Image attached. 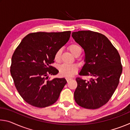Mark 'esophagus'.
<instances>
[{
    "label": "esophagus",
    "mask_w": 130,
    "mask_h": 130,
    "mask_svg": "<svg viewBox=\"0 0 130 130\" xmlns=\"http://www.w3.org/2000/svg\"><path fill=\"white\" fill-rule=\"evenodd\" d=\"M72 78H71V77H67V78H66V80H67V82H69V81L70 80H72Z\"/></svg>",
    "instance_id": "34e87169"
}]
</instances>
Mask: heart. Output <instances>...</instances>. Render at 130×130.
Here are the masks:
<instances>
[{
  "label": "heart",
  "instance_id": "obj_1",
  "mask_svg": "<svg viewBox=\"0 0 130 130\" xmlns=\"http://www.w3.org/2000/svg\"><path fill=\"white\" fill-rule=\"evenodd\" d=\"M69 51L72 53L73 56H75L76 54L81 53V48L80 46L77 44H72L70 45L69 47ZM61 54V50H57L54 56V60L58 61L60 60ZM59 70L61 75L67 77H70L75 73L77 71V67L76 65H69V64H62L59 67Z\"/></svg>",
  "mask_w": 130,
  "mask_h": 130
}]
</instances>
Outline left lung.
Wrapping results in <instances>:
<instances>
[{
	"label": "left lung",
	"instance_id": "obj_1",
	"mask_svg": "<svg viewBox=\"0 0 130 130\" xmlns=\"http://www.w3.org/2000/svg\"><path fill=\"white\" fill-rule=\"evenodd\" d=\"M72 36L85 52V64L79 73L89 80L76 78L74 98L77 104L87 109L105 105L113 95L122 72L118 50L104 35L90 30L73 32Z\"/></svg>",
	"mask_w": 130,
	"mask_h": 130
}]
</instances>
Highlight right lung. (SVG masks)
I'll use <instances>...</instances> for the list:
<instances>
[{
	"mask_svg": "<svg viewBox=\"0 0 130 130\" xmlns=\"http://www.w3.org/2000/svg\"><path fill=\"white\" fill-rule=\"evenodd\" d=\"M71 31L32 32L24 37L11 59L10 72L15 86L23 100L32 106L53 104L67 81L65 78L49 80L58 70L51 66L54 56L69 41Z\"/></svg>",
	"mask_w": 130,
	"mask_h": 130,
	"instance_id": "right-lung-1",
	"label": "right lung"
}]
</instances>
